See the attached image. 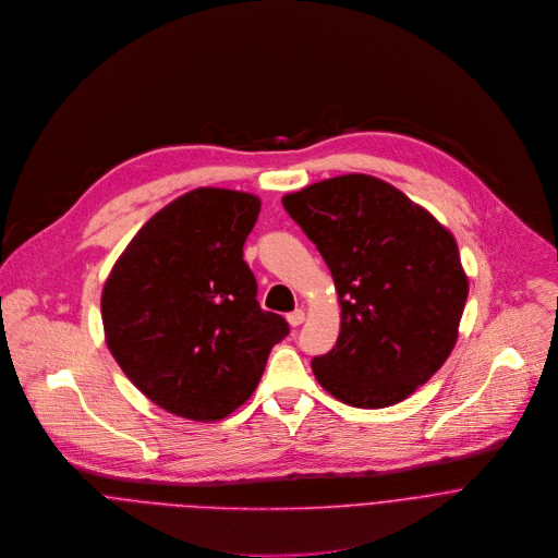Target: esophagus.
Returning <instances> with one entry per match:
<instances>
[{"instance_id": "obj_1", "label": "esophagus", "mask_w": 558, "mask_h": 558, "mask_svg": "<svg viewBox=\"0 0 558 558\" xmlns=\"http://www.w3.org/2000/svg\"><path fill=\"white\" fill-rule=\"evenodd\" d=\"M286 318H288V323H290L292 327H299V325L305 320V312H303V310H294V312H290Z\"/></svg>"}]
</instances>
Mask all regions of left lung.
<instances>
[{
    "label": "left lung",
    "instance_id": "obj_1",
    "mask_svg": "<svg viewBox=\"0 0 558 558\" xmlns=\"http://www.w3.org/2000/svg\"><path fill=\"white\" fill-rule=\"evenodd\" d=\"M341 303L337 345L312 361L325 391L361 409L409 398L449 359L469 296L451 231L402 191L348 173L283 195Z\"/></svg>",
    "mask_w": 558,
    "mask_h": 558
}]
</instances>
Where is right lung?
<instances>
[{
    "label": "right lung",
    "instance_id": "add662e5",
    "mask_svg": "<svg viewBox=\"0 0 558 558\" xmlns=\"http://www.w3.org/2000/svg\"><path fill=\"white\" fill-rule=\"evenodd\" d=\"M262 202L202 186L134 235L100 296L105 341L125 376L165 411L213 422L259 385L288 323L257 303L244 262Z\"/></svg>",
    "mask_w": 558,
    "mask_h": 558
}]
</instances>
